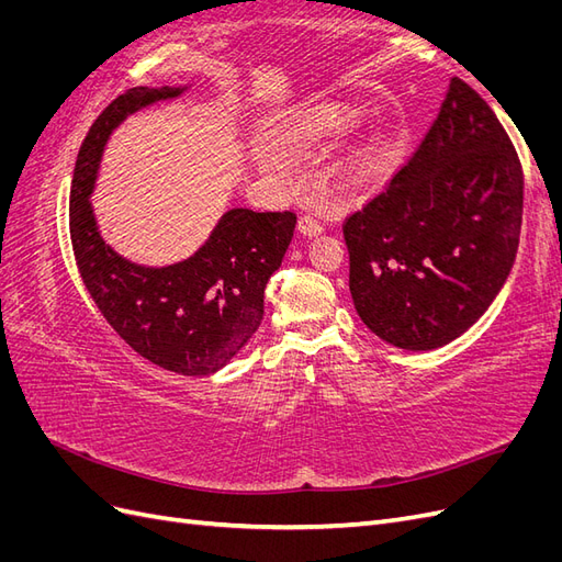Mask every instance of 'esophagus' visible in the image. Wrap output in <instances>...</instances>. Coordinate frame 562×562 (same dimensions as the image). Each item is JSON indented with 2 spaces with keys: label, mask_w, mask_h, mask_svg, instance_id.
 <instances>
[{
  "label": "esophagus",
  "mask_w": 562,
  "mask_h": 562,
  "mask_svg": "<svg viewBox=\"0 0 562 562\" xmlns=\"http://www.w3.org/2000/svg\"><path fill=\"white\" fill-rule=\"evenodd\" d=\"M297 229H300V234H304V236H316V234H318L323 227H321V223H318V220H316L314 215L304 213V215L300 217Z\"/></svg>",
  "instance_id": "esophagus-1"
}]
</instances>
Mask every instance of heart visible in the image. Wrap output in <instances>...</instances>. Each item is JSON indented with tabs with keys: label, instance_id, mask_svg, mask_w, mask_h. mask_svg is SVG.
<instances>
[{
	"label": "heart",
	"instance_id": "heart-1",
	"mask_svg": "<svg viewBox=\"0 0 562 562\" xmlns=\"http://www.w3.org/2000/svg\"><path fill=\"white\" fill-rule=\"evenodd\" d=\"M361 126V114L342 105H326L307 114L300 122V131L304 138H328L342 140ZM386 159V147L382 138H370L356 147L342 164V176L349 184L370 182L380 173V168ZM269 164V159H262Z\"/></svg>",
	"mask_w": 562,
	"mask_h": 562
}]
</instances>
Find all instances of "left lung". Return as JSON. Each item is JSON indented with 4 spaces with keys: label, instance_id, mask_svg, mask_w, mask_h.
<instances>
[{
    "label": "left lung",
    "instance_id": "8db88e82",
    "mask_svg": "<svg viewBox=\"0 0 562 562\" xmlns=\"http://www.w3.org/2000/svg\"><path fill=\"white\" fill-rule=\"evenodd\" d=\"M520 223L514 143L485 100L452 77L415 155L345 220L356 312L401 349L452 342L512 274Z\"/></svg>",
    "mask_w": 562,
    "mask_h": 562
}]
</instances>
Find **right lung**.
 I'll return each mask as SVG.
<instances>
[{"instance_id":"1","label":"right lung","mask_w":562,"mask_h":562,"mask_svg":"<svg viewBox=\"0 0 562 562\" xmlns=\"http://www.w3.org/2000/svg\"><path fill=\"white\" fill-rule=\"evenodd\" d=\"M182 91L135 87L100 112L75 164L70 236L81 281L116 335L155 366L196 378L227 366L258 330L265 285L297 217L232 209L192 258L168 267L135 265L103 241L89 196L110 133L128 114Z\"/></svg>"}]
</instances>
